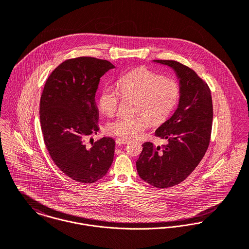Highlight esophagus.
I'll return each instance as SVG.
<instances>
[{"mask_svg": "<svg viewBox=\"0 0 249 249\" xmlns=\"http://www.w3.org/2000/svg\"><path fill=\"white\" fill-rule=\"evenodd\" d=\"M127 142H128V140H126V139H124V138H118V139L116 140V143H117L118 145L125 144V143H127Z\"/></svg>", "mask_w": 249, "mask_h": 249, "instance_id": "esophagus-1", "label": "esophagus"}]
</instances>
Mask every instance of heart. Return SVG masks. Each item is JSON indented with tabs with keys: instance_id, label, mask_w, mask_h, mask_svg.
<instances>
[{
	"instance_id": "obj_1",
	"label": "heart",
	"mask_w": 249,
	"mask_h": 249,
	"mask_svg": "<svg viewBox=\"0 0 249 249\" xmlns=\"http://www.w3.org/2000/svg\"><path fill=\"white\" fill-rule=\"evenodd\" d=\"M120 93L111 86H105L98 98L103 113L112 116L123 98H134L129 116H120L107 124L110 134L133 138L146 126V119L152 124L167 120L178 104L180 89L174 79L163 78L147 69H138L124 75L118 82Z\"/></svg>"
}]
</instances>
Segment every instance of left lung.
<instances>
[{
    "mask_svg": "<svg viewBox=\"0 0 249 249\" xmlns=\"http://www.w3.org/2000/svg\"><path fill=\"white\" fill-rule=\"evenodd\" d=\"M153 62L172 68L180 89L177 110L155 130V136L168 143L160 147L143 142L136 162L139 177L162 189L185 180L203 158L211 137L213 103L208 85L194 70L175 60Z\"/></svg>",
    "mask_w": 249,
    "mask_h": 249,
    "instance_id": "obj_1",
    "label": "left lung"
}]
</instances>
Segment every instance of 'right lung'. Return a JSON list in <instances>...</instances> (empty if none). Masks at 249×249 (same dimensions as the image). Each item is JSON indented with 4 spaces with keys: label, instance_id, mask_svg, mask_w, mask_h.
Instances as JSON below:
<instances>
[{
    "label": "right lung",
    "instance_id": "right-lung-1",
    "mask_svg": "<svg viewBox=\"0 0 249 249\" xmlns=\"http://www.w3.org/2000/svg\"><path fill=\"white\" fill-rule=\"evenodd\" d=\"M115 66L107 60L81 56L68 59L48 77L40 100V123L46 147L60 171L88 184L104 178L112 165L115 141L86 140L99 131L95 102L100 78ZM92 140V138H90Z\"/></svg>",
    "mask_w": 249,
    "mask_h": 249
}]
</instances>
